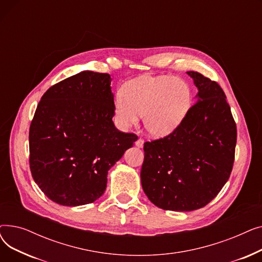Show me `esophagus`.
<instances>
[{
    "mask_svg": "<svg viewBox=\"0 0 262 262\" xmlns=\"http://www.w3.org/2000/svg\"><path fill=\"white\" fill-rule=\"evenodd\" d=\"M143 143H144V140L143 139H141V138H139L138 140L136 141V146H138V147H142L143 146Z\"/></svg>",
    "mask_w": 262,
    "mask_h": 262,
    "instance_id": "1",
    "label": "esophagus"
}]
</instances>
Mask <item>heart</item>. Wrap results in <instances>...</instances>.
<instances>
[{"label": "heart", "instance_id": "b5f03b06", "mask_svg": "<svg viewBox=\"0 0 262 262\" xmlns=\"http://www.w3.org/2000/svg\"><path fill=\"white\" fill-rule=\"evenodd\" d=\"M191 105L187 82L170 76L137 77L126 82L115 101V113L123 127L136 125L143 117L147 133L161 138L183 121Z\"/></svg>", "mask_w": 262, "mask_h": 262}]
</instances>
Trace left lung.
Wrapping results in <instances>:
<instances>
[{
  "instance_id": "1",
  "label": "left lung",
  "mask_w": 262,
  "mask_h": 262,
  "mask_svg": "<svg viewBox=\"0 0 262 262\" xmlns=\"http://www.w3.org/2000/svg\"><path fill=\"white\" fill-rule=\"evenodd\" d=\"M187 74L198 88L196 103L173 133L143 146L141 185L164 210L204 207L228 181L235 160L237 127L223 89L199 72Z\"/></svg>"
}]
</instances>
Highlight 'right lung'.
Wrapping results in <instances>:
<instances>
[{
	"label": "right lung",
	"instance_id": "right-lung-1",
	"mask_svg": "<svg viewBox=\"0 0 262 262\" xmlns=\"http://www.w3.org/2000/svg\"><path fill=\"white\" fill-rule=\"evenodd\" d=\"M110 82L107 73L82 71L52 86L37 106L30 168L41 191L59 205L101 198L109 169L138 139L115 126Z\"/></svg>",
	"mask_w": 262,
	"mask_h": 262
}]
</instances>
